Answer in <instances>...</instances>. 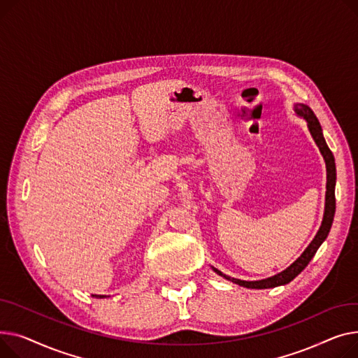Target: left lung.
<instances>
[{
  "mask_svg": "<svg viewBox=\"0 0 358 358\" xmlns=\"http://www.w3.org/2000/svg\"><path fill=\"white\" fill-rule=\"evenodd\" d=\"M293 111L301 118H303L306 121L308 130L315 141V144L318 145V149L325 160V167H327V192H325V209H324V218L321 222V227L318 229L317 236L313 237V240L310 241V244L305 248L303 253L293 262L287 268H285L283 271L278 273V275L267 278V279H262V280H241V279H236L224 275V273L218 268H215L214 266L213 270L220 275L221 278L233 282L236 285H240L243 287H248V289H268V287H276V286H282V285H287L289 282H292L295 279L299 273L309 264V262L312 260V257L317 253V250L321 247V244L325 241V238L329 234V229L334 221V215H335V182H337V169H335V159L332 152L329 150V147L327 145V141L324 138L322 134V129L321 124L317 118V115L313 114V111L308 107L305 103L296 102L293 105Z\"/></svg>",
  "mask_w": 358,
  "mask_h": 358,
  "instance_id": "obj_1",
  "label": "left lung"
}]
</instances>
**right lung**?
<instances>
[{
    "label": "right lung",
    "mask_w": 358,
    "mask_h": 358,
    "mask_svg": "<svg viewBox=\"0 0 358 358\" xmlns=\"http://www.w3.org/2000/svg\"><path fill=\"white\" fill-rule=\"evenodd\" d=\"M92 296H96V298H103V295H92Z\"/></svg>",
    "instance_id": "right-lung-1"
}]
</instances>
